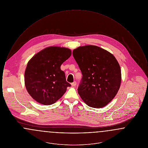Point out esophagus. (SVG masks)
<instances>
[{
    "mask_svg": "<svg viewBox=\"0 0 148 148\" xmlns=\"http://www.w3.org/2000/svg\"><path fill=\"white\" fill-rule=\"evenodd\" d=\"M71 85L72 86H76V85H77V83H76L75 82H74L73 83H72L71 84Z\"/></svg>",
    "mask_w": 148,
    "mask_h": 148,
    "instance_id": "obj_1",
    "label": "esophagus"
}]
</instances>
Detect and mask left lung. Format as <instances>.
Returning <instances> with one entry per match:
<instances>
[{
	"label": "left lung",
	"instance_id": "obj_1",
	"mask_svg": "<svg viewBox=\"0 0 148 148\" xmlns=\"http://www.w3.org/2000/svg\"><path fill=\"white\" fill-rule=\"evenodd\" d=\"M73 55L83 75L77 88L81 98L92 108L106 106L115 97L121 84V69L115 56L91 45L73 50Z\"/></svg>",
	"mask_w": 148,
	"mask_h": 148
}]
</instances>
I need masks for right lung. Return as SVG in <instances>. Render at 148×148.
I'll return each mask as SVG.
<instances>
[{"instance_id":"obj_1","label":"right lung","mask_w":148,"mask_h":148,"mask_svg":"<svg viewBox=\"0 0 148 148\" xmlns=\"http://www.w3.org/2000/svg\"><path fill=\"white\" fill-rule=\"evenodd\" d=\"M71 55L70 49L49 47L36 53L27 64L24 82L30 95L39 103H55L71 85L60 66Z\"/></svg>"}]
</instances>
